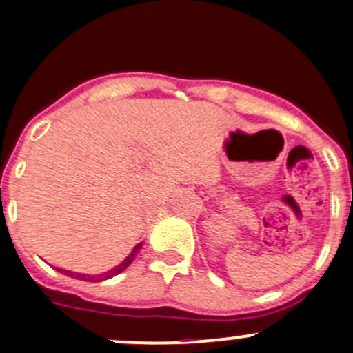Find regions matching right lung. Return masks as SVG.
<instances>
[{"instance_id":"right-lung-1","label":"right lung","mask_w":353,"mask_h":353,"mask_svg":"<svg viewBox=\"0 0 353 353\" xmlns=\"http://www.w3.org/2000/svg\"><path fill=\"white\" fill-rule=\"evenodd\" d=\"M140 248H141V244L134 245L133 252H131V254L128 256V258L124 259V261L121 263V265H117L116 268L110 270V272H108V273H102V275H81V273H71V272H68V270H59V272L65 273V275H68V276H73V279L83 280V282H102V280L112 279V276L117 275V273L124 272V270H126L128 266L131 265V261H133V259H134V256H137V252L140 251Z\"/></svg>"}]
</instances>
